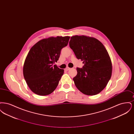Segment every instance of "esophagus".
Masks as SVG:
<instances>
[{"mask_svg":"<svg viewBox=\"0 0 134 134\" xmlns=\"http://www.w3.org/2000/svg\"><path fill=\"white\" fill-rule=\"evenodd\" d=\"M70 68L69 67H66V68H65V70H66V71H68L69 70H70Z\"/></svg>","mask_w":134,"mask_h":134,"instance_id":"1","label":"esophagus"}]
</instances>
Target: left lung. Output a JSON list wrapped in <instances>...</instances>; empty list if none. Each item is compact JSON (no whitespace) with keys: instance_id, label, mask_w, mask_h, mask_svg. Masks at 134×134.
I'll return each mask as SVG.
<instances>
[{"instance_id":"left-lung-1","label":"left lung","mask_w":134,"mask_h":134,"mask_svg":"<svg viewBox=\"0 0 134 134\" xmlns=\"http://www.w3.org/2000/svg\"><path fill=\"white\" fill-rule=\"evenodd\" d=\"M69 46L84 64L82 68H77V75L73 78L77 89L87 96L100 93L112 73V63L107 49L97 39L85 36L71 37Z\"/></svg>"}]
</instances>
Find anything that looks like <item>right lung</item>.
Wrapping results in <instances>:
<instances>
[{
    "label": "right lung",
    "mask_w": 134,
    "mask_h": 134,
    "mask_svg": "<svg viewBox=\"0 0 134 134\" xmlns=\"http://www.w3.org/2000/svg\"><path fill=\"white\" fill-rule=\"evenodd\" d=\"M70 37L44 38L34 45L25 61L23 74L29 88L39 96H47L57 87L64 70L56 65L61 49L68 45Z\"/></svg>",
    "instance_id": "obj_1"
}]
</instances>
